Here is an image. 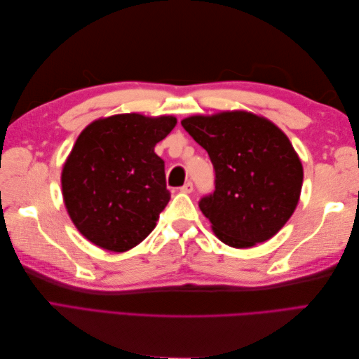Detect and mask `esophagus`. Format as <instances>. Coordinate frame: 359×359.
<instances>
[{"label": "esophagus", "mask_w": 359, "mask_h": 359, "mask_svg": "<svg viewBox=\"0 0 359 359\" xmlns=\"http://www.w3.org/2000/svg\"><path fill=\"white\" fill-rule=\"evenodd\" d=\"M182 193H191L193 191V182H186V184H184V186L180 189Z\"/></svg>", "instance_id": "esophagus-1"}]
</instances>
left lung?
<instances>
[{
    "label": "left lung",
    "mask_w": 359,
    "mask_h": 359,
    "mask_svg": "<svg viewBox=\"0 0 359 359\" xmlns=\"http://www.w3.org/2000/svg\"><path fill=\"white\" fill-rule=\"evenodd\" d=\"M181 126L215 170V190L199 201L214 233L235 248L273 238L295 211L302 187L301 160L287 136L245 111L194 115Z\"/></svg>",
    "instance_id": "8db88e82"
}]
</instances>
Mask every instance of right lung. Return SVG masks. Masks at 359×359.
I'll return each mask as SVG.
<instances>
[{"label":"right lung","mask_w":359,"mask_h":359,"mask_svg":"<svg viewBox=\"0 0 359 359\" xmlns=\"http://www.w3.org/2000/svg\"><path fill=\"white\" fill-rule=\"evenodd\" d=\"M177 118L121 114L97 119L79 135L61 173L62 198L78 231L123 253L156 227L170 199L165 161L154 147Z\"/></svg>","instance_id":"right-lung-1"}]
</instances>
